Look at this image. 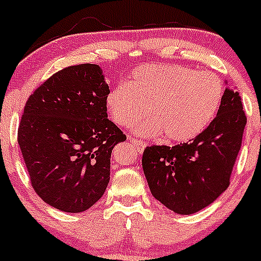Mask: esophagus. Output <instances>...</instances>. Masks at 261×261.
Masks as SVG:
<instances>
[{"instance_id": "obj_1", "label": "esophagus", "mask_w": 261, "mask_h": 261, "mask_svg": "<svg viewBox=\"0 0 261 261\" xmlns=\"http://www.w3.org/2000/svg\"><path fill=\"white\" fill-rule=\"evenodd\" d=\"M130 141L133 142L134 145H135L137 152H139V153L144 152V150L146 147V144L144 141H141V140H139V139H135V137H130Z\"/></svg>"}]
</instances>
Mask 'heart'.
<instances>
[{
	"label": "heart",
	"instance_id": "heart-1",
	"mask_svg": "<svg viewBox=\"0 0 261 261\" xmlns=\"http://www.w3.org/2000/svg\"><path fill=\"white\" fill-rule=\"evenodd\" d=\"M223 84L212 71L197 73L181 65L148 64L134 71L130 82L117 84L107 98L117 125L131 127L147 115L140 133L185 142L199 135L216 116Z\"/></svg>",
	"mask_w": 261,
	"mask_h": 261
}]
</instances>
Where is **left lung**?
Returning <instances> with one entry per match:
<instances>
[{
	"instance_id": "1",
	"label": "left lung",
	"mask_w": 261,
	"mask_h": 261,
	"mask_svg": "<svg viewBox=\"0 0 261 261\" xmlns=\"http://www.w3.org/2000/svg\"><path fill=\"white\" fill-rule=\"evenodd\" d=\"M245 124L239 93L227 87L217 116L191 142L146 147L142 168L152 196L177 214L213 203L228 188Z\"/></svg>"
}]
</instances>
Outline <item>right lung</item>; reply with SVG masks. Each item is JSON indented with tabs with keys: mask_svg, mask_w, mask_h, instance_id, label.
Wrapping results in <instances>:
<instances>
[{
	"mask_svg": "<svg viewBox=\"0 0 261 261\" xmlns=\"http://www.w3.org/2000/svg\"><path fill=\"white\" fill-rule=\"evenodd\" d=\"M109 93L87 63L57 71L25 102L17 140L33 190L57 210L84 212L107 190L111 151L126 140L108 119Z\"/></svg>",
	"mask_w": 261,
	"mask_h": 261,
	"instance_id": "right-lung-1",
	"label": "right lung"
}]
</instances>
